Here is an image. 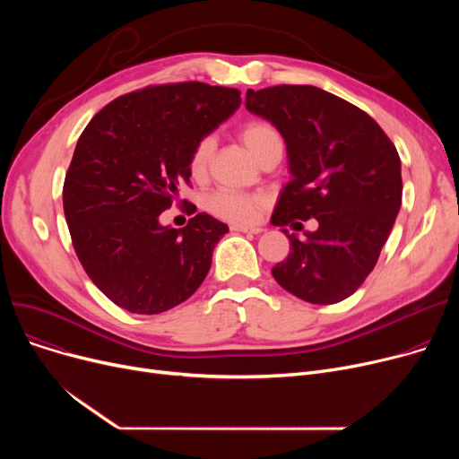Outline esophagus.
<instances>
[{
  "label": "esophagus",
  "mask_w": 459,
  "mask_h": 459,
  "mask_svg": "<svg viewBox=\"0 0 459 459\" xmlns=\"http://www.w3.org/2000/svg\"><path fill=\"white\" fill-rule=\"evenodd\" d=\"M230 230H234V232H246V234H260L264 229L262 227H247V225H232Z\"/></svg>",
  "instance_id": "obj_1"
}]
</instances>
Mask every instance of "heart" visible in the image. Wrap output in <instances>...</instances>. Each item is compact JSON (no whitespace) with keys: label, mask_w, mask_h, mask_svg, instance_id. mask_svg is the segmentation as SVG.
Wrapping results in <instances>:
<instances>
[{"label":"heart","mask_w":459,"mask_h":459,"mask_svg":"<svg viewBox=\"0 0 459 459\" xmlns=\"http://www.w3.org/2000/svg\"><path fill=\"white\" fill-rule=\"evenodd\" d=\"M239 137H242L246 149L256 160H260L268 151L277 147V144H282L281 134L273 125L266 123V120H249L247 125H244L242 132H239ZM213 149H215L213 135H204L203 139L197 141L195 149H193L189 156V171L193 177L201 178L206 175ZM262 204H264V199L260 195L229 191V189L213 191L204 201V206L208 212L232 223L255 221L262 210Z\"/></svg>","instance_id":"1"}]
</instances>
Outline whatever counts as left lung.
<instances>
[{
	"label": "left lung",
	"mask_w": 459,
	"mask_h": 459,
	"mask_svg": "<svg viewBox=\"0 0 459 459\" xmlns=\"http://www.w3.org/2000/svg\"><path fill=\"white\" fill-rule=\"evenodd\" d=\"M286 143L288 182L272 215L286 227L315 217L272 270L286 292L331 305L350 298L374 270L402 204L400 156L363 109L312 85H275L246 94ZM301 225V223H296Z\"/></svg>",
	"instance_id": "8db88e82"
}]
</instances>
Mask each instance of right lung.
Here are the masks:
<instances>
[{"label":"right lung","mask_w":459,"mask_h":459,"mask_svg":"<svg viewBox=\"0 0 459 459\" xmlns=\"http://www.w3.org/2000/svg\"><path fill=\"white\" fill-rule=\"evenodd\" d=\"M239 91L201 82L118 96L78 139L63 186L72 246L89 279L115 305L160 315L193 296L229 227L201 212L163 227L189 156L239 108ZM197 210V208H195Z\"/></svg>","instance_id":"1"}]
</instances>
